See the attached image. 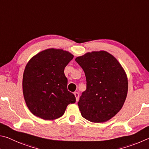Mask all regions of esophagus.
I'll return each instance as SVG.
<instances>
[{
  "label": "esophagus",
  "mask_w": 149,
  "mask_h": 149,
  "mask_svg": "<svg viewBox=\"0 0 149 149\" xmlns=\"http://www.w3.org/2000/svg\"><path fill=\"white\" fill-rule=\"evenodd\" d=\"M74 95L75 96V97H76V101H79V93L78 92H74Z\"/></svg>",
  "instance_id": "34e87169"
}]
</instances>
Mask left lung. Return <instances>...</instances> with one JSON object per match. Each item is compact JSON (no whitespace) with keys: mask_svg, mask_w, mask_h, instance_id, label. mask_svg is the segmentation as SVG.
<instances>
[{"mask_svg":"<svg viewBox=\"0 0 149 149\" xmlns=\"http://www.w3.org/2000/svg\"><path fill=\"white\" fill-rule=\"evenodd\" d=\"M86 79V90L78 105L82 116L92 122H104L120 111L126 100L128 82L115 57L105 51L88 52L75 59Z\"/></svg>","mask_w":149,"mask_h":149,"instance_id":"obj_1","label":"left lung"}]
</instances>
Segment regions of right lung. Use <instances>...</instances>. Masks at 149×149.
<instances>
[{"label":"right lung","mask_w":149,"mask_h":149,"mask_svg":"<svg viewBox=\"0 0 149 149\" xmlns=\"http://www.w3.org/2000/svg\"><path fill=\"white\" fill-rule=\"evenodd\" d=\"M73 55L61 49L49 48L35 55L28 62L23 76V93L34 115L55 120L64 114L67 105L76 102L67 90L65 67Z\"/></svg>","instance_id":"right-lung-1"}]
</instances>
